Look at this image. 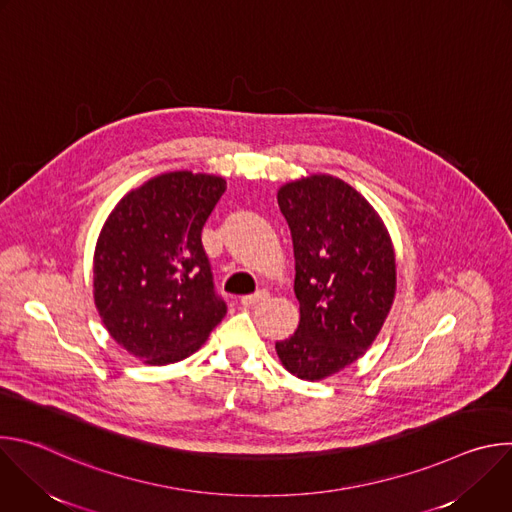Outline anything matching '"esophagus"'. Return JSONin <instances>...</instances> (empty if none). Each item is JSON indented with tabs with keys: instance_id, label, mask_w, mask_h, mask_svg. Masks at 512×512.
Here are the masks:
<instances>
[{
	"instance_id": "esophagus-1",
	"label": "esophagus",
	"mask_w": 512,
	"mask_h": 512,
	"mask_svg": "<svg viewBox=\"0 0 512 512\" xmlns=\"http://www.w3.org/2000/svg\"><path fill=\"white\" fill-rule=\"evenodd\" d=\"M263 300H267V291H265V289H259V291H255V294H251V296H243V298H241V306H245V308L257 306V304L263 302Z\"/></svg>"
}]
</instances>
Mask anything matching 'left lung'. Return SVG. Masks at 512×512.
Masks as SVG:
<instances>
[{"instance_id":"1","label":"left lung","mask_w":512,"mask_h":512,"mask_svg":"<svg viewBox=\"0 0 512 512\" xmlns=\"http://www.w3.org/2000/svg\"><path fill=\"white\" fill-rule=\"evenodd\" d=\"M277 204L294 241L300 324L275 350L291 375L322 381L381 332L397 287L393 243L369 200L340 178L287 182Z\"/></svg>"}]
</instances>
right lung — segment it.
Returning <instances> with one entry per match:
<instances>
[{"label":"right lung","instance_id":"right-lung-1","mask_svg":"<svg viewBox=\"0 0 512 512\" xmlns=\"http://www.w3.org/2000/svg\"><path fill=\"white\" fill-rule=\"evenodd\" d=\"M225 190L221 176L160 174L123 196L101 229L95 306L111 338L145 364L190 356L227 314L200 239Z\"/></svg>","mask_w":512,"mask_h":512}]
</instances>
